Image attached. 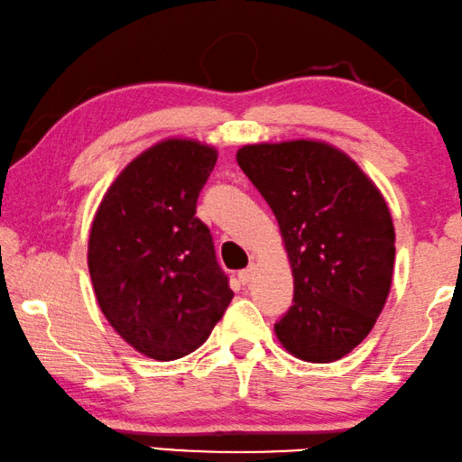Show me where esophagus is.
I'll return each instance as SVG.
<instances>
[{
    "instance_id": "1",
    "label": "esophagus",
    "mask_w": 462,
    "mask_h": 462,
    "mask_svg": "<svg viewBox=\"0 0 462 462\" xmlns=\"http://www.w3.org/2000/svg\"><path fill=\"white\" fill-rule=\"evenodd\" d=\"M253 274H255V265H249V268H245V270H240L238 272V281L243 282V284H249L251 282V278H253Z\"/></svg>"
}]
</instances>
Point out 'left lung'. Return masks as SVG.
<instances>
[{
  "label": "left lung",
  "mask_w": 462,
  "mask_h": 462,
  "mask_svg": "<svg viewBox=\"0 0 462 462\" xmlns=\"http://www.w3.org/2000/svg\"><path fill=\"white\" fill-rule=\"evenodd\" d=\"M236 161L274 211L293 268L278 339L305 362L343 358L373 330L392 287L385 200L347 154L322 142L243 146Z\"/></svg>",
  "instance_id": "1"
}]
</instances>
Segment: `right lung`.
Returning a JSON list of instances; mask_svg holds the SVG:
<instances>
[{"label":"right lung","mask_w":462,"mask_h":462,"mask_svg":"<svg viewBox=\"0 0 462 462\" xmlns=\"http://www.w3.org/2000/svg\"><path fill=\"white\" fill-rule=\"evenodd\" d=\"M217 152L167 140L132 161L104 194L89 234L96 299L116 333L152 360L203 346L232 301L197 200Z\"/></svg>","instance_id":"obj_1"}]
</instances>
